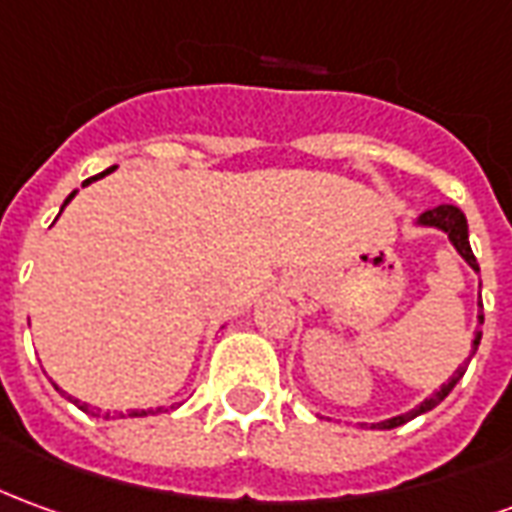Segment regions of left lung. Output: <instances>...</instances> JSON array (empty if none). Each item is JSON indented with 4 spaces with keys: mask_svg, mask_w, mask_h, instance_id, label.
I'll list each match as a JSON object with an SVG mask.
<instances>
[{
    "mask_svg": "<svg viewBox=\"0 0 512 512\" xmlns=\"http://www.w3.org/2000/svg\"><path fill=\"white\" fill-rule=\"evenodd\" d=\"M418 227H430V230H441L446 238H449V244L455 246L457 255L466 260L468 266L474 268V271H480V263H477V257H474V252H471V244H468V221L466 216H463V210L455 205H438L432 207V210H427V213H421L416 221ZM482 307V305H480ZM482 324H485V316H477V330H474V341H471V355H468V360L477 355V346H480L482 341ZM468 360L463 363V366L457 368L455 374L449 377V380L443 382L438 391H432V396H427L421 405H416L413 410H407V413H402V416H393V418H385V421H377V424H371V427H377V430H393V427H399V424H405V421H410V418L421 416V413H430L432 407H438L449 396V391L455 388L457 382H460V377L466 374V366Z\"/></svg>",
    "mask_w": 512,
    "mask_h": 512,
    "instance_id": "left-lung-1",
    "label": "left lung"
}]
</instances>
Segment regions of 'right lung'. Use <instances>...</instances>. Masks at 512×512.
<instances>
[{"instance_id":"right-lung-1","label":"right lung","mask_w":512,"mask_h":512,"mask_svg":"<svg viewBox=\"0 0 512 512\" xmlns=\"http://www.w3.org/2000/svg\"><path fill=\"white\" fill-rule=\"evenodd\" d=\"M113 169H116V166H113ZM113 169L102 171L99 177H105V174H110V171H113ZM99 177H91V180H85V182H82V188H85V185H91V182H94V180H99ZM74 196H77V191H71L69 199L63 202V207L69 205V202H71V199H74ZM63 207H60V213H63ZM57 391H60V388H57ZM60 393H63V391H60ZM69 399H71V396H69ZM71 402H74V405L80 407V410H85V413L91 410V405H88V402H80V399H71ZM157 413H160V407H157ZM141 416H155V410H130V413H119V418H141Z\"/></svg>"}]
</instances>
